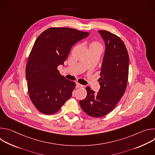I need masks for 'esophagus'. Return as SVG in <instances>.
I'll return each mask as SVG.
<instances>
[{
    "label": "esophagus",
    "instance_id": "obj_1",
    "mask_svg": "<svg viewBox=\"0 0 155 155\" xmlns=\"http://www.w3.org/2000/svg\"><path fill=\"white\" fill-rule=\"evenodd\" d=\"M76 87H78V88H79V87H83V86L82 84L78 83H76Z\"/></svg>",
    "mask_w": 155,
    "mask_h": 155
}]
</instances>
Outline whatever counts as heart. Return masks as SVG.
Masks as SVG:
<instances>
[{
    "label": "heart",
    "mask_w": 155,
    "mask_h": 155,
    "mask_svg": "<svg viewBox=\"0 0 155 155\" xmlns=\"http://www.w3.org/2000/svg\"><path fill=\"white\" fill-rule=\"evenodd\" d=\"M89 48H94V49H99L101 50H102L103 47L102 44L97 40H92L89 43Z\"/></svg>",
    "instance_id": "heart-1"
}]
</instances>
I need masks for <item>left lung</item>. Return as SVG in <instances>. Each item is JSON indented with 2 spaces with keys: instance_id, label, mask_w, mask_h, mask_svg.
<instances>
[{
  "instance_id": "1",
  "label": "left lung",
  "mask_w": 155,
  "mask_h": 155,
  "mask_svg": "<svg viewBox=\"0 0 155 155\" xmlns=\"http://www.w3.org/2000/svg\"><path fill=\"white\" fill-rule=\"evenodd\" d=\"M99 33L106 46L98 80L101 88L96 94L87 86V96L79 102L86 114L95 118L105 116L115 107L124 94L129 75V54L123 41L107 31Z\"/></svg>"
}]
</instances>
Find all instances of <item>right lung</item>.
Masks as SVG:
<instances>
[{"label":"right lung","mask_w":155,"mask_h":155,"mask_svg":"<svg viewBox=\"0 0 155 155\" xmlns=\"http://www.w3.org/2000/svg\"><path fill=\"white\" fill-rule=\"evenodd\" d=\"M89 34L53 27L36 39L26 64V76L30 99L40 112L54 114L71 97L76 84L62 77L58 67L67 59L72 46Z\"/></svg>","instance_id":"1"}]
</instances>
